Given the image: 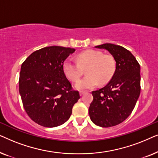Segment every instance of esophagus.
Instances as JSON below:
<instances>
[{"label": "esophagus", "mask_w": 158, "mask_h": 158, "mask_svg": "<svg viewBox=\"0 0 158 158\" xmlns=\"http://www.w3.org/2000/svg\"><path fill=\"white\" fill-rule=\"evenodd\" d=\"M85 94V91H84V90H81V91H80V96H82Z\"/></svg>", "instance_id": "obj_1"}]
</instances>
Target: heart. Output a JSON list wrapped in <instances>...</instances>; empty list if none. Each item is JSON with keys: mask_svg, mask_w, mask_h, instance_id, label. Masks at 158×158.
I'll return each mask as SVG.
<instances>
[{"mask_svg": "<svg viewBox=\"0 0 158 158\" xmlns=\"http://www.w3.org/2000/svg\"><path fill=\"white\" fill-rule=\"evenodd\" d=\"M77 63L72 59L65 60L63 70L66 77L73 82L81 77L83 69H85L87 76L80 80L75 85L77 90L93 88L98 82L101 84L107 83L114 75L116 68L115 60L110 55H103L100 51L88 49L77 56Z\"/></svg>", "mask_w": 158, "mask_h": 158, "instance_id": "heart-1", "label": "heart"}]
</instances>
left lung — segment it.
<instances>
[{"label":"left lung","mask_w":158,"mask_h":158,"mask_svg":"<svg viewBox=\"0 0 158 158\" xmlns=\"http://www.w3.org/2000/svg\"><path fill=\"white\" fill-rule=\"evenodd\" d=\"M95 47L113 56L116 70L106 85L92 92L88 113L97 126L111 127L124 122L135 106L141 89L140 66L132 54L119 45L106 43Z\"/></svg>","instance_id":"left-lung-1"}]
</instances>
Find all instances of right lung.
Wrapping results in <instances>:
<instances>
[{
    "mask_svg": "<svg viewBox=\"0 0 158 158\" xmlns=\"http://www.w3.org/2000/svg\"><path fill=\"white\" fill-rule=\"evenodd\" d=\"M75 49L46 47L34 52L21 64L19 93L28 116L38 124L55 127L70 117L80 98L72 90L63 64Z\"/></svg>",
    "mask_w": 158,
    "mask_h": 158,
    "instance_id": "1",
    "label": "right lung"
}]
</instances>
